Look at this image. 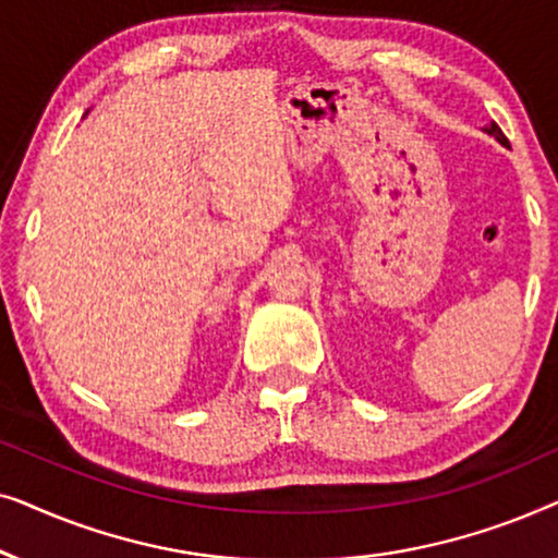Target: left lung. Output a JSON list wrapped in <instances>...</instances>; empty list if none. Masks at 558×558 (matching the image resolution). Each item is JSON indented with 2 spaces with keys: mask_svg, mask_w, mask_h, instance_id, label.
<instances>
[{
  "mask_svg": "<svg viewBox=\"0 0 558 558\" xmlns=\"http://www.w3.org/2000/svg\"><path fill=\"white\" fill-rule=\"evenodd\" d=\"M485 132H487V134H493V136H495V140H498L500 144H508V136L500 132V126H498V124H495V121H493V124H490V126H487V129H485Z\"/></svg>",
  "mask_w": 558,
  "mask_h": 558,
  "instance_id": "8db88e82",
  "label": "left lung"
}]
</instances>
